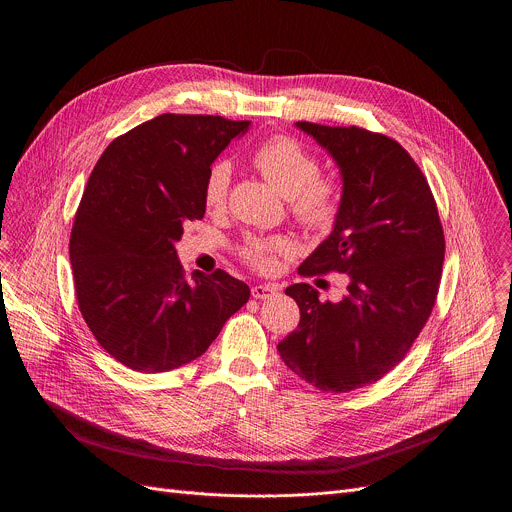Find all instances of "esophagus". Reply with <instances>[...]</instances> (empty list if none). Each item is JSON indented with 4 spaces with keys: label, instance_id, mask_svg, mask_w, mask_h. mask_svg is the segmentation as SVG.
I'll list each match as a JSON object with an SVG mask.
<instances>
[{
    "label": "esophagus",
    "instance_id": "34e87169",
    "mask_svg": "<svg viewBox=\"0 0 512 512\" xmlns=\"http://www.w3.org/2000/svg\"><path fill=\"white\" fill-rule=\"evenodd\" d=\"M279 294V287L277 285H271V283H265V285H253L251 287V296L255 300H269L273 296Z\"/></svg>",
    "mask_w": 512,
    "mask_h": 512
}]
</instances>
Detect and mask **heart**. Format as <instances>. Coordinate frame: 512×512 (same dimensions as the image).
<instances>
[{"instance_id":"obj_1","label":"heart","mask_w":512,"mask_h":512,"mask_svg":"<svg viewBox=\"0 0 512 512\" xmlns=\"http://www.w3.org/2000/svg\"><path fill=\"white\" fill-rule=\"evenodd\" d=\"M255 168L285 198L298 221L310 229H330L342 206V188L334 178L320 176V162L302 141L289 135L265 139L253 154ZM233 168L227 160L214 162L202 184V202L208 210H221L229 198ZM294 243L287 237H249L239 255L249 265L267 271L277 255H289Z\"/></svg>"}]
</instances>
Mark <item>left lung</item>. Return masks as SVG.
<instances>
[{
    "label": "left lung",
    "instance_id": "obj_1",
    "mask_svg": "<svg viewBox=\"0 0 512 512\" xmlns=\"http://www.w3.org/2000/svg\"><path fill=\"white\" fill-rule=\"evenodd\" d=\"M296 125L342 176L334 229L298 273L336 271L350 283L338 304H322L310 283L289 285L300 324L277 350L306 383L348 393L383 379L423 330L440 289L446 239L425 176L395 139L356 125Z\"/></svg>",
    "mask_w": 512,
    "mask_h": 512
}]
</instances>
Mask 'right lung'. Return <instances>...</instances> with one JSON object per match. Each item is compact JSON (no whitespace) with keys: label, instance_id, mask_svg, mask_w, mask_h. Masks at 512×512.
Segmentation results:
<instances>
[{"label":"right lung","instance_id":"obj_1","mask_svg":"<svg viewBox=\"0 0 512 512\" xmlns=\"http://www.w3.org/2000/svg\"><path fill=\"white\" fill-rule=\"evenodd\" d=\"M251 121L164 113L99 158L70 233L79 310L97 342L137 373L192 362L251 289L223 269L186 279L174 243L204 216L208 168Z\"/></svg>","mask_w":512,"mask_h":512}]
</instances>
